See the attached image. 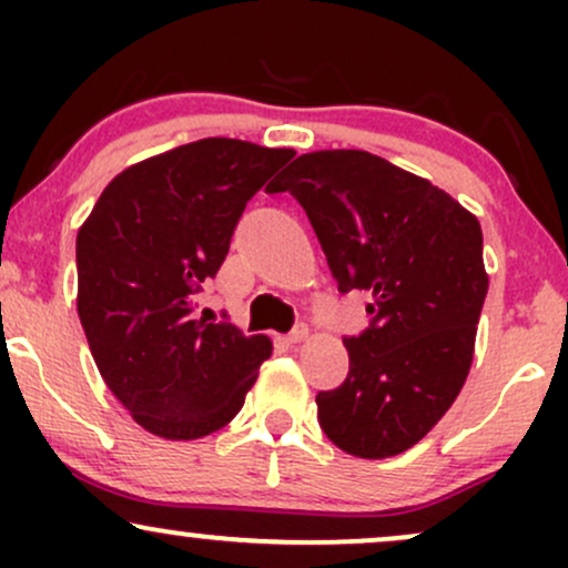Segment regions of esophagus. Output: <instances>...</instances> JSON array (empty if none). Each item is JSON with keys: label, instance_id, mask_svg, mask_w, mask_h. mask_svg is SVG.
Segmentation results:
<instances>
[{"label": "esophagus", "instance_id": "obj_1", "mask_svg": "<svg viewBox=\"0 0 568 568\" xmlns=\"http://www.w3.org/2000/svg\"><path fill=\"white\" fill-rule=\"evenodd\" d=\"M306 336H310V328H306L304 323H298V325H293V331L288 334V342L291 344H298V342H304Z\"/></svg>", "mask_w": 568, "mask_h": 568}]
</instances>
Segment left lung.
<instances>
[{"label": "left lung", "instance_id": "1", "mask_svg": "<svg viewBox=\"0 0 568 568\" xmlns=\"http://www.w3.org/2000/svg\"><path fill=\"white\" fill-rule=\"evenodd\" d=\"M272 192L306 211L338 293L374 296L368 328L344 336L347 379L317 393V422L352 456L403 454L438 425L470 371L488 291L478 219L357 149L302 154Z\"/></svg>", "mask_w": 568, "mask_h": 568}]
</instances>
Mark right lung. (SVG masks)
Returning <instances> with one entry per match:
<instances>
[{"instance_id": "1", "label": "right lung", "mask_w": 568, "mask_h": 568, "mask_svg": "<svg viewBox=\"0 0 568 568\" xmlns=\"http://www.w3.org/2000/svg\"><path fill=\"white\" fill-rule=\"evenodd\" d=\"M293 149L202 139L130 165L77 234V312L103 382L135 422L168 440L211 435L237 416L266 336L197 317L247 200Z\"/></svg>"}]
</instances>
